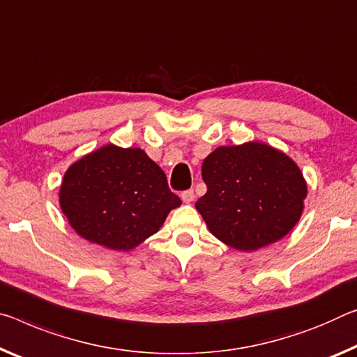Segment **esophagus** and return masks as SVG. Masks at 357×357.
Here are the masks:
<instances>
[{
    "label": "esophagus",
    "instance_id": "34e87169",
    "mask_svg": "<svg viewBox=\"0 0 357 357\" xmlns=\"http://www.w3.org/2000/svg\"><path fill=\"white\" fill-rule=\"evenodd\" d=\"M181 199H183V202H184V203H190V202H194V199H195V192L192 190V189H189V190H184L183 194H181Z\"/></svg>",
    "mask_w": 357,
    "mask_h": 357
}]
</instances>
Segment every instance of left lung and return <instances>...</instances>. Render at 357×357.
I'll use <instances>...</instances> for the list:
<instances>
[{
    "label": "left lung",
    "mask_w": 357,
    "mask_h": 357,
    "mask_svg": "<svg viewBox=\"0 0 357 357\" xmlns=\"http://www.w3.org/2000/svg\"><path fill=\"white\" fill-rule=\"evenodd\" d=\"M206 194L195 203L208 229L238 251H256L294 229L307 199L297 163L265 143L220 146L202 165Z\"/></svg>",
    "instance_id": "1"
}]
</instances>
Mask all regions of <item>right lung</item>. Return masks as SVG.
<instances>
[{
  "mask_svg": "<svg viewBox=\"0 0 357 357\" xmlns=\"http://www.w3.org/2000/svg\"><path fill=\"white\" fill-rule=\"evenodd\" d=\"M60 208L82 238L130 251L154 235L181 199L163 169L139 148L106 144L66 169Z\"/></svg>",
  "mask_w": 357,
  "mask_h": 357,
  "instance_id": "obj_1",
  "label": "right lung"
}]
</instances>
